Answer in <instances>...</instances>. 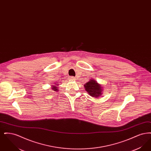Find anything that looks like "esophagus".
I'll return each instance as SVG.
<instances>
[{
  "instance_id": "1",
  "label": "esophagus",
  "mask_w": 151,
  "mask_h": 151,
  "mask_svg": "<svg viewBox=\"0 0 151 151\" xmlns=\"http://www.w3.org/2000/svg\"><path fill=\"white\" fill-rule=\"evenodd\" d=\"M70 79H71V80H75V77H73V76H72V77H71V78H70Z\"/></svg>"
}]
</instances>
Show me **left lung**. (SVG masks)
Segmentation results:
<instances>
[{
    "label": "left lung",
    "mask_w": 151,
    "mask_h": 151,
    "mask_svg": "<svg viewBox=\"0 0 151 151\" xmlns=\"http://www.w3.org/2000/svg\"><path fill=\"white\" fill-rule=\"evenodd\" d=\"M84 87L86 92L93 97H99L102 94L103 87L95 80L91 79L84 84Z\"/></svg>",
    "instance_id": "obj_1"
}]
</instances>
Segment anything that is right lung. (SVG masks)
<instances>
[{
  "label": "right lung",
  "instance_id": "right-lung-1",
  "mask_svg": "<svg viewBox=\"0 0 151 151\" xmlns=\"http://www.w3.org/2000/svg\"><path fill=\"white\" fill-rule=\"evenodd\" d=\"M55 84V85H52L51 86V89L52 90V91H59L58 90V86H59V84H57V83H55V84Z\"/></svg>",
  "mask_w": 151,
  "mask_h": 151
}]
</instances>
